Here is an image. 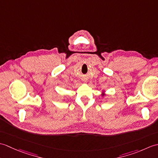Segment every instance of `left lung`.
Returning <instances> with one entry per match:
<instances>
[{"label": "left lung", "mask_w": 158, "mask_h": 158, "mask_svg": "<svg viewBox=\"0 0 158 158\" xmlns=\"http://www.w3.org/2000/svg\"><path fill=\"white\" fill-rule=\"evenodd\" d=\"M102 96H104V94H102Z\"/></svg>", "instance_id": "8db88e82"}]
</instances>
